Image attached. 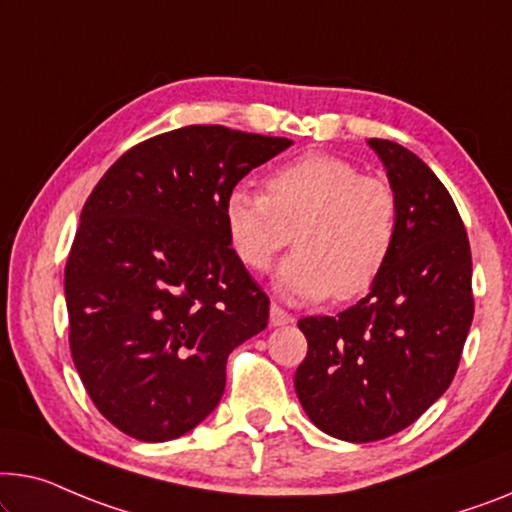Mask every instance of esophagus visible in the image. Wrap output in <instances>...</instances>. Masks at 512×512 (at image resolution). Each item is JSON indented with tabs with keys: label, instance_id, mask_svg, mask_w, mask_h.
Segmentation results:
<instances>
[{
	"label": "esophagus",
	"instance_id": "obj_1",
	"mask_svg": "<svg viewBox=\"0 0 512 512\" xmlns=\"http://www.w3.org/2000/svg\"><path fill=\"white\" fill-rule=\"evenodd\" d=\"M269 322H271V326H287V324L294 322V317L289 315L287 310H282L280 305L273 303L271 310H269Z\"/></svg>",
	"mask_w": 512,
	"mask_h": 512
}]
</instances>
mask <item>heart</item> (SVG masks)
<instances>
[{
  "label": "heart",
  "mask_w": 512,
  "mask_h": 512,
  "mask_svg": "<svg viewBox=\"0 0 512 512\" xmlns=\"http://www.w3.org/2000/svg\"><path fill=\"white\" fill-rule=\"evenodd\" d=\"M223 223L234 255L257 273L269 269L294 230L299 248L273 276L285 299L308 303L333 294L349 301L384 273L398 241L400 202L388 181L312 151L271 170L266 195L234 186L225 195Z\"/></svg>",
  "instance_id": "1"
}]
</instances>
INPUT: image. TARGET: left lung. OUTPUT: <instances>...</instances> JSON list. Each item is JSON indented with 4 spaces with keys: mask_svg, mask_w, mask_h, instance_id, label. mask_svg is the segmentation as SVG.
Masks as SVG:
<instances>
[{
    "mask_svg": "<svg viewBox=\"0 0 512 512\" xmlns=\"http://www.w3.org/2000/svg\"><path fill=\"white\" fill-rule=\"evenodd\" d=\"M368 144L398 195V241L365 299L299 319L308 356L294 375L310 421L352 444L404 430L446 393L474 319L471 248L451 193L402 144Z\"/></svg>",
    "mask_w": 512,
    "mask_h": 512,
    "instance_id": "obj_1",
    "label": "left lung"
}]
</instances>
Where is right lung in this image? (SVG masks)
<instances>
[{"mask_svg": "<svg viewBox=\"0 0 512 512\" xmlns=\"http://www.w3.org/2000/svg\"><path fill=\"white\" fill-rule=\"evenodd\" d=\"M287 137L186 126L126 151L91 190L64 292L89 398L140 441L183 437L218 407L227 356L269 324L234 255L225 195Z\"/></svg>", "mask_w": 512, "mask_h": 512, "instance_id": "right-lung-1", "label": "right lung"}]
</instances>
